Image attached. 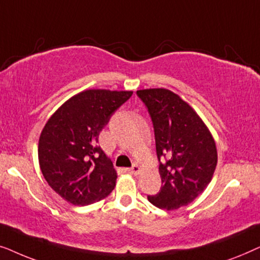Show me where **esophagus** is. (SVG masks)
<instances>
[{"instance_id":"esophagus-1","label":"esophagus","mask_w":260,"mask_h":260,"mask_svg":"<svg viewBox=\"0 0 260 260\" xmlns=\"http://www.w3.org/2000/svg\"><path fill=\"white\" fill-rule=\"evenodd\" d=\"M127 172H129L130 174H133V175H138V174H140V172H141V168L137 165H133L131 168L127 169Z\"/></svg>"}]
</instances>
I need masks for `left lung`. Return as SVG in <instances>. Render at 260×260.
Segmentation results:
<instances>
[{"label": "left lung", "instance_id": "obj_1", "mask_svg": "<svg viewBox=\"0 0 260 260\" xmlns=\"http://www.w3.org/2000/svg\"><path fill=\"white\" fill-rule=\"evenodd\" d=\"M154 125L161 190L149 195L156 207L187 206L211 182L218 163L214 138L193 108L167 88L137 91Z\"/></svg>", "mask_w": 260, "mask_h": 260}]
</instances>
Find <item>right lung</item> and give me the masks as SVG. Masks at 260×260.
<instances>
[{
	"label": "right lung",
	"mask_w": 260,
	"mask_h": 260,
	"mask_svg": "<svg viewBox=\"0 0 260 260\" xmlns=\"http://www.w3.org/2000/svg\"><path fill=\"white\" fill-rule=\"evenodd\" d=\"M133 91L86 90L63 103L46 123L39 140L45 180L63 200L91 205L108 197L117 173L98 147L101 131Z\"/></svg>",
	"instance_id": "obj_1"
}]
</instances>
